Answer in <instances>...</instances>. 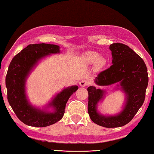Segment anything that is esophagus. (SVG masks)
<instances>
[{
    "label": "esophagus",
    "mask_w": 154,
    "mask_h": 154,
    "mask_svg": "<svg viewBox=\"0 0 154 154\" xmlns=\"http://www.w3.org/2000/svg\"><path fill=\"white\" fill-rule=\"evenodd\" d=\"M79 85H81L82 87H85V86H88V85H89V82L85 79H83L82 80L81 82H79Z\"/></svg>",
    "instance_id": "obj_1"
}]
</instances>
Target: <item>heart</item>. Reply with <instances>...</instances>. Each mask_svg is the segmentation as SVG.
<instances>
[{
    "label": "heart",
    "mask_w": 154,
    "mask_h": 154,
    "mask_svg": "<svg viewBox=\"0 0 154 154\" xmlns=\"http://www.w3.org/2000/svg\"><path fill=\"white\" fill-rule=\"evenodd\" d=\"M83 60L88 64H94L98 61V64L100 66H103L106 62L105 59H100V55L96 52H89V53L86 54L83 57Z\"/></svg>",
    "instance_id": "obj_1"
}]
</instances>
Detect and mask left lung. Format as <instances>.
<instances>
[{
  "label": "left lung",
  "mask_w": 154,
  "mask_h": 154,
  "mask_svg": "<svg viewBox=\"0 0 154 154\" xmlns=\"http://www.w3.org/2000/svg\"><path fill=\"white\" fill-rule=\"evenodd\" d=\"M113 64L99 72L95 82L99 85L119 83L127 95L124 110L116 116L106 117L97 113L96 105L103 98L104 92L90 86L88 92V113L93 122L105 128L121 127L133 119L144 103L148 85L147 69L145 62L128 46L115 43L109 47Z\"/></svg>",
  "instance_id": "obj_1"
}]
</instances>
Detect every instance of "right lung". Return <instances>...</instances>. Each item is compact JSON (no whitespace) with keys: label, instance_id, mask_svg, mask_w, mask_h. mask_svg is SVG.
<instances>
[{"label":"right lung","instance_id":"add662e5","mask_svg":"<svg viewBox=\"0 0 154 154\" xmlns=\"http://www.w3.org/2000/svg\"><path fill=\"white\" fill-rule=\"evenodd\" d=\"M59 48L58 45L52 44H30L15 55L9 64L5 79L7 100L18 119L28 126L45 127L60 120L68 100L78 89L74 85L57 94L49 105L55 109L53 113L36 109L28 102L25 94L27 75L38 60L49 54L59 53Z\"/></svg>","mask_w":154,"mask_h":154}]
</instances>
